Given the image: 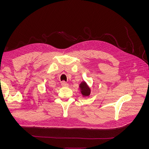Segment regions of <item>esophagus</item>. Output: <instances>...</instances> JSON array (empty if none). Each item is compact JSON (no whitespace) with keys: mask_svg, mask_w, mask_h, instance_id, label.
<instances>
[{"mask_svg":"<svg viewBox=\"0 0 149 149\" xmlns=\"http://www.w3.org/2000/svg\"><path fill=\"white\" fill-rule=\"evenodd\" d=\"M61 86L63 87H68V84L66 83L65 81H63L61 83Z\"/></svg>","mask_w":149,"mask_h":149,"instance_id":"obj_1","label":"esophagus"}]
</instances>
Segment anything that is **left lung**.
Here are the masks:
<instances>
[{"label": "left lung", "mask_w": 149, "mask_h": 149, "mask_svg": "<svg viewBox=\"0 0 149 149\" xmlns=\"http://www.w3.org/2000/svg\"><path fill=\"white\" fill-rule=\"evenodd\" d=\"M79 86L83 95L85 96H88L89 95L90 93H91V90H90V88L88 86V85L86 84L83 82V83H81Z\"/></svg>", "instance_id": "8db88e82"}]
</instances>
